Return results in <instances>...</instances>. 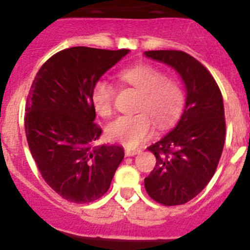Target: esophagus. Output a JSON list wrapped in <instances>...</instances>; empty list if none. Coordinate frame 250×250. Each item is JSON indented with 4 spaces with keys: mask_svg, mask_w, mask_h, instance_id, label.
Wrapping results in <instances>:
<instances>
[{
    "mask_svg": "<svg viewBox=\"0 0 250 250\" xmlns=\"http://www.w3.org/2000/svg\"><path fill=\"white\" fill-rule=\"evenodd\" d=\"M139 152H140V149H130V147L125 149V155L126 156H134L139 154Z\"/></svg>",
    "mask_w": 250,
    "mask_h": 250,
    "instance_id": "34e87169",
    "label": "esophagus"
}]
</instances>
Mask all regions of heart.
<instances>
[{"label": "heart", "instance_id": "heart-1", "mask_svg": "<svg viewBox=\"0 0 250 250\" xmlns=\"http://www.w3.org/2000/svg\"><path fill=\"white\" fill-rule=\"evenodd\" d=\"M123 83L140 91L135 115L119 116L106 127V134L112 141L127 147H134L152 134L154 124L164 130L179 119L184 105V89L175 77L149 63H138L119 72ZM115 87L109 81L98 80L91 90L95 111L103 118L112 114Z\"/></svg>", "mask_w": 250, "mask_h": 250}]
</instances>
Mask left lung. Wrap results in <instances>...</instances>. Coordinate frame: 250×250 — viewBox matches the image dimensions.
<instances>
[{
	"mask_svg": "<svg viewBox=\"0 0 250 250\" xmlns=\"http://www.w3.org/2000/svg\"><path fill=\"white\" fill-rule=\"evenodd\" d=\"M145 56L175 68L187 87L182 118L147 147L156 158L144 180L151 199L167 207L195 198L215 173L225 141L224 104L219 86L204 65L184 51H146Z\"/></svg>",
	"mask_w": 250,
	"mask_h": 250,
	"instance_id": "8db88e82",
	"label": "left lung"
}]
</instances>
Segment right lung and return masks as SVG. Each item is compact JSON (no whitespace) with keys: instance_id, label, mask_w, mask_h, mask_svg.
Segmentation results:
<instances>
[{"instance_id":"1","label":"right lung","mask_w":250,"mask_h":250,"mask_svg":"<svg viewBox=\"0 0 250 250\" xmlns=\"http://www.w3.org/2000/svg\"><path fill=\"white\" fill-rule=\"evenodd\" d=\"M129 50L70 47L41 66L26 101L25 131L40 173L63 199L85 204L109 190L124 159L118 145L92 146L101 127L91 90Z\"/></svg>"}]
</instances>
